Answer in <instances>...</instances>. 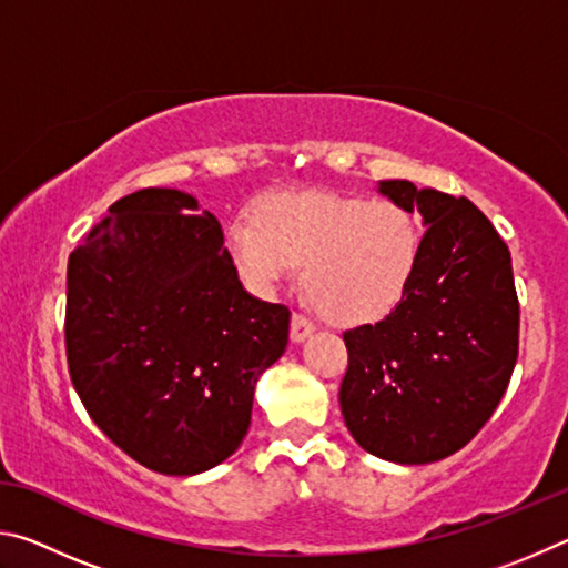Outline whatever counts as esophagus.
Instances as JSON below:
<instances>
[{
	"label": "esophagus",
	"instance_id": "1",
	"mask_svg": "<svg viewBox=\"0 0 568 568\" xmlns=\"http://www.w3.org/2000/svg\"><path fill=\"white\" fill-rule=\"evenodd\" d=\"M315 331V325L305 318L303 313H293V321H291V341L293 343H303L305 338H311Z\"/></svg>",
	"mask_w": 568,
	"mask_h": 568
}]
</instances>
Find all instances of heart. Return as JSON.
Returning a JSON list of instances; mask_svg holds the SVG:
<instances>
[{"label":"heart","instance_id":"b5f03b06","mask_svg":"<svg viewBox=\"0 0 568 568\" xmlns=\"http://www.w3.org/2000/svg\"><path fill=\"white\" fill-rule=\"evenodd\" d=\"M225 247L255 293H273L303 265L305 293L325 318L365 325L386 318L408 293L423 233L393 200L281 190L257 200L253 217L230 220Z\"/></svg>","mask_w":568,"mask_h":568}]
</instances>
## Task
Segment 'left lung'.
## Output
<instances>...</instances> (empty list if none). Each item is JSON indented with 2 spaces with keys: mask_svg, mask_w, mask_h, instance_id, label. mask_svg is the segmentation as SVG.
Returning <instances> with one entry per match:
<instances>
[{
  "mask_svg": "<svg viewBox=\"0 0 568 568\" xmlns=\"http://www.w3.org/2000/svg\"><path fill=\"white\" fill-rule=\"evenodd\" d=\"M378 192L426 225L408 293L376 325L345 331L341 410L363 450L393 464H434L491 418L518 355L511 253L466 197L408 180Z\"/></svg>",
  "mask_w": 568,
  "mask_h": 568,
  "instance_id": "1",
  "label": "left lung"
}]
</instances>
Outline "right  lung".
I'll return each instance as SVG.
<instances>
[{
	"label": "right lung",
	"mask_w": 568,
	"mask_h": 568,
	"mask_svg": "<svg viewBox=\"0 0 568 568\" xmlns=\"http://www.w3.org/2000/svg\"><path fill=\"white\" fill-rule=\"evenodd\" d=\"M287 331L291 311L245 291L223 227L187 192L118 200L67 263L72 386L102 434L158 474L235 454Z\"/></svg>",
	"instance_id": "right-lung-1"
}]
</instances>
